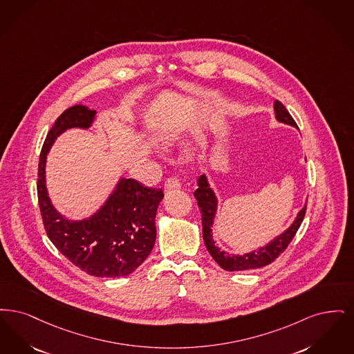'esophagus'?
<instances>
[{
    "label": "esophagus",
    "mask_w": 354,
    "mask_h": 354,
    "mask_svg": "<svg viewBox=\"0 0 354 354\" xmlns=\"http://www.w3.org/2000/svg\"><path fill=\"white\" fill-rule=\"evenodd\" d=\"M180 187H181V184H180V181L176 177H170V178L165 181V185H164V189H165L167 193L173 192V190H177Z\"/></svg>",
    "instance_id": "obj_1"
}]
</instances>
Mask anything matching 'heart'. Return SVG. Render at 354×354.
I'll use <instances>...</instances> for the list:
<instances>
[{"label":"heart","instance_id":"obj_1","mask_svg":"<svg viewBox=\"0 0 354 354\" xmlns=\"http://www.w3.org/2000/svg\"><path fill=\"white\" fill-rule=\"evenodd\" d=\"M178 133H180V128L178 127H168V128L162 129L158 133L157 138L162 144H169V142L174 141L176 138H178Z\"/></svg>","mask_w":354,"mask_h":354}]
</instances>
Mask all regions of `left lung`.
Masks as SVG:
<instances>
[{
	"mask_svg": "<svg viewBox=\"0 0 354 354\" xmlns=\"http://www.w3.org/2000/svg\"><path fill=\"white\" fill-rule=\"evenodd\" d=\"M274 111H275V119L279 123L287 124L291 127H297L290 112L280 103H274ZM197 190L194 192V197L198 202V207L202 216V235L203 242L213 259L226 271H243V270H254L261 268L277 259V257L288 247L291 241L299 230L307 210V205L297 213L291 226L287 230L283 231L275 236L270 243L266 246L259 247L258 250H254L251 252H246L243 255H235L229 254L227 251L221 250L216 246V241L213 238L212 227L214 225L216 219V209H218V200H216L214 190L210 187L206 174H202L197 180Z\"/></svg>",
	"mask_w": 354,
	"mask_h": 354,
	"instance_id": "8db88e82",
	"label": "left lung"
}]
</instances>
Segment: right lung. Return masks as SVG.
I'll return each mask as SVG.
<instances>
[{
  "label": "right lung",
  "instance_id": "add662e5",
  "mask_svg": "<svg viewBox=\"0 0 354 354\" xmlns=\"http://www.w3.org/2000/svg\"><path fill=\"white\" fill-rule=\"evenodd\" d=\"M96 111L77 104L66 109L47 133L38 167V202L47 236L82 271L96 277L132 274L156 241V213L164 193L120 177L106 202L83 219H68L54 207L46 186L47 153L71 128H91Z\"/></svg>",
  "mask_w": 354,
  "mask_h": 354
}]
</instances>
